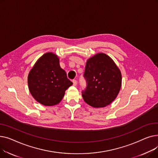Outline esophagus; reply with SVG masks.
<instances>
[{
	"label": "esophagus",
	"mask_w": 158,
	"mask_h": 158,
	"mask_svg": "<svg viewBox=\"0 0 158 158\" xmlns=\"http://www.w3.org/2000/svg\"><path fill=\"white\" fill-rule=\"evenodd\" d=\"M73 86H77V81L76 80H73Z\"/></svg>",
	"instance_id": "34e87169"
}]
</instances>
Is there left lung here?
Wrapping results in <instances>:
<instances>
[{
    "instance_id": "left-lung-1",
    "label": "left lung",
    "mask_w": 158,
    "mask_h": 158,
    "mask_svg": "<svg viewBox=\"0 0 158 158\" xmlns=\"http://www.w3.org/2000/svg\"><path fill=\"white\" fill-rule=\"evenodd\" d=\"M84 76L87 86L82 98L94 107H104L117 98L122 86V73L111 58L98 53L86 61Z\"/></svg>"
}]
</instances>
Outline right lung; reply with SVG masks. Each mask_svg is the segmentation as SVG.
<instances>
[{"instance_id":"obj_1","label":"right lung","mask_w":158,"mask_h":158,"mask_svg":"<svg viewBox=\"0 0 158 158\" xmlns=\"http://www.w3.org/2000/svg\"><path fill=\"white\" fill-rule=\"evenodd\" d=\"M27 82L32 97L46 106L59 104L65 91L73 84L60 67L59 57L51 52L37 60L29 73Z\"/></svg>"}]
</instances>
